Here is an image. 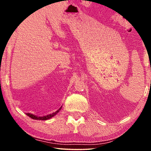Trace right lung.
<instances>
[{
	"label": "right lung",
	"mask_w": 151,
	"mask_h": 151,
	"mask_svg": "<svg viewBox=\"0 0 151 151\" xmlns=\"http://www.w3.org/2000/svg\"><path fill=\"white\" fill-rule=\"evenodd\" d=\"M62 107V106H61ZM60 108L58 110V111H56L55 112H53V113L50 114H48V115L47 116H35V115H33L32 114H30V113H27V115L29 116L30 118L32 119H35V120H42V121H45V120H47V119H49L50 118H52V116H54L55 115H56L58 112L60 111Z\"/></svg>",
	"instance_id": "add662e5"
}]
</instances>
